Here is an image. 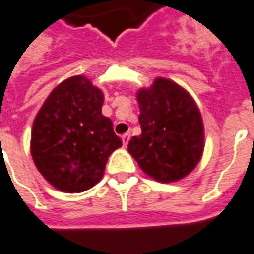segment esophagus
I'll return each instance as SVG.
<instances>
[{
  "label": "esophagus",
  "mask_w": 254,
  "mask_h": 254,
  "mask_svg": "<svg viewBox=\"0 0 254 254\" xmlns=\"http://www.w3.org/2000/svg\"><path fill=\"white\" fill-rule=\"evenodd\" d=\"M122 141H123L124 146H127V144H128V141H130V134H128V132H126V134H123V135H122Z\"/></svg>",
  "instance_id": "esophagus-1"
}]
</instances>
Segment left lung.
Here are the masks:
<instances>
[{"label":"left lung","instance_id":"left-lung-1","mask_svg":"<svg viewBox=\"0 0 254 254\" xmlns=\"http://www.w3.org/2000/svg\"><path fill=\"white\" fill-rule=\"evenodd\" d=\"M141 135L132 137L128 152L141 170L159 183L187 177L199 163L204 130L196 102L177 83L157 77L137 92Z\"/></svg>","mask_w":254,"mask_h":254}]
</instances>
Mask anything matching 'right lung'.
I'll list each match as a JSON object with an SVG mask.
<instances>
[{
    "label": "right lung",
    "mask_w": 254,
    "mask_h": 254,
    "mask_svg": "<svg viewBox=\"0 0 254 254\" xmlns=\"http://www.w3.org/2000/svg\"><path fill=\"white\" fill-rule=\"evenodd\" d=\"M104 94L87 77L73 76L55 87L38 110L30 150L37 170L57 190L78 193L104 177L109 155L122 146Z\"/></svg>",
    "instance_id": "obj_1"
}]
</instances>
